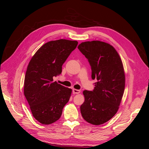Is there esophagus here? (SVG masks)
<instances>
[{
    "label": "esophagus",
    "mask_w": 149,
    "mask_h": 149,
    "mask_svg": "<svg viewBox=\"0 0 149 149\" xmlns=\"http://www.w3.org/2000/svg\"><path fill=\"white\" fill-rule=\"evenodd\" d=\"M79 93H80V90H79V89H73V94H79Z\"/></svg>",
    "instance_id": "1"
}]
</instances>
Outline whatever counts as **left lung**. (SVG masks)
I'll use <instances>...</instances> for the list:
<instances>
[{"label":"left lung","mask_w":149,"mask_h":149,"mask_svg":"<svg viewBox=\"0 0 149 149\" xmlns=\"http://www.w3.org/2000/svg\"><path fill=\"white\" fill-rule=\"evenodd\" d=\"M78 48L88 59L92 79H97L93 91H83L85 101L80 107L81 113L88 123L102 124L116 114L123 96V63L115 48L105 42H85Z\"/></svg>","instance_id":"8db88e82"}]
</instances>
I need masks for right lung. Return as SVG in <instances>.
Segmentation results:
<instances>
[{
  "instance_id": "right-lung-1",
  "label": "right lung",
  "mask_w": 149,
  "mask_h": 149,
  "mask_svg": "<svg viewBox=\"0 0 149 149\" xmlns=\"http://www.w3.org/2000/svg\"><path fill=\"white\" fill-rule=\"evenodd\" d=\"M77 41L61 39L44 44L29 63L24 81V95L33 116L42 124L60 119L69 101L71 89L53 81L62 65L78 45Z\"/></svg>"
}]
</instances>
